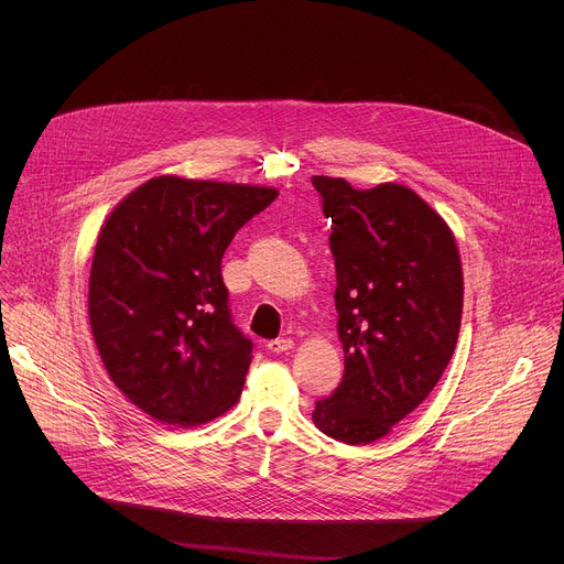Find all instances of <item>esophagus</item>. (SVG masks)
<instances>
[{"mask_svg": "<svg viewBox=\"0 0 564 564\" xmlns=\"http://www.w3.org/2000/svg\"><path fill=\"white\" fill-rule=\"evenodd\" d=\"M294 348V341L292 339H274V341H270L268 344V350L272 352V355H281V352H288V350H292Z\"/></svg>", "mask_w": 564, "mask_h": 564, "instance_id": "34e87169", "label": "esophagus"}]
</instances>
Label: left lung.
<instances>
[{
  "mask_svg": "<svg viewBox=\"0 0 564 564\" xmlns=\"http://www.w3.org/2000/svg\"><path fill=\"white\" fill-rule=\"evenodd\" d=\"M333 218L344 379L312 422L344 444H370L409 417L442 379L459 337L464 274L453 229L413 189H355L312 176Z\"/></svg>",
  "mask_w": 564,
  "mask_h": 564,
  "instance_id": "1",
  "label": "left lung"
}]
</instances>
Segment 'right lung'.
<instances>
[{
	"instance_id": "right-lung-1",
	"label": "right lung",
	"mask_w": 564,
	"mask_h": 564,
	"mask_svg": "<svg viewBox=\"0 0 564 564\" xmlns=\"http://www.w3.org/2000/svg\"><path fill=\"white\" fill-rule=\"evenodd\" d=\"M279 189L155 176L100 227L89 324L120 392L160 424L200 426L240 399L252 341L231 324L220 259Z\"/></svg>"
}]
</instances>
